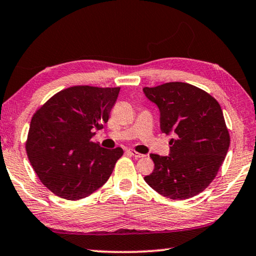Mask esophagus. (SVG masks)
Returning a JSON list of instances; mask_svg holds the SVG:
<instances>
[{
  "instance_id": "34e87169",
  "label": "esophagus",
  "mask_w": 256,
  "mask_h": 256,
  "mask_svg": "<svg viewBox=\"0 0 256 256\" xmlns=\"http://www.w3.org/2000/svg\"><path fill=\"white\" fill-rule=\"evenodd\" d=\"M130 154H132L134 158L136 159H140V158H144V154H138V152H136V150H133V149H128V150H126Z\"/></svg>"
}]
</instances>
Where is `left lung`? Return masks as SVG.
I'll return each instance as SVG.
<instances>
[{
	"label": "left lung",
	"mask_w": 256,
	"mask_h": 256,
	"mask_svg": "<svg viewBox=\"0 0 256 256\" xmlns=\"http://www.w3.org/2000/svg\"><path fill=\"white\" fill-rule=\"evenodd\" d=\"M158 106L160 130L172 133L170 156L151 154L154 170L144 177L150 188L172 200H186L204 190L218 172L230 144L219 102L185 82L144 86Z\"/></svg>",
	"instance_id": "left-lung-1"
}]
</instances>
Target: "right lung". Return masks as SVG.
Instances as JSON below:
<instances>
[{
    "instance_id": "add662e5",
    "label": "right lung",
    "mask_w": 256,
    "mask_h": 256,
    "mask_svg": "<svg viewBox=\"0 0 256 256\" xmlns=\"http://www.w3.org/2000/svg\"><path fill=\"white\" fill-rule=\"evenodd\" d=\"M120 89L70 86L34 114L26 151L38 178L55 196L80 200L110 178L123 149L102 148L92 138L108 122Z\"/></svg>"
}]
</instances>
